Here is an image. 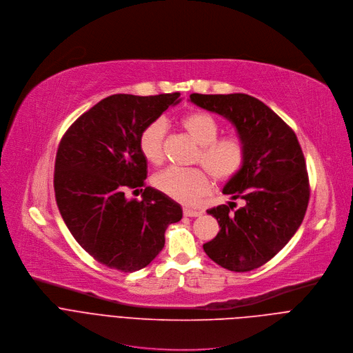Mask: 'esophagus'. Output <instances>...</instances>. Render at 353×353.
I'll return each instance as SVG.
<instances>
[{"mask_svg":"<svg viewBox=\"0 0 353 353\" xmlns=\"http://www.w3.org/2000/svg\"><path fill=\"white\" fill-rule=\"evenodd\" d=\"M183 216L185 217H200L201 216V211L190 210V208H183Z\"/></svg>","mask_w":353,"mask_h":353,"instance_id":"34e87169","label":"esophagus"}]
</instances>
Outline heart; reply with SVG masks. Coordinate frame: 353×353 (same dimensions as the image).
Instances as JSON below:
<instances>
[{
  "instance_id": "b5f03b06",
  "label": "heart",
  "mask_w": 353,
  "mask_h": 353,
  "mask_svg": "<svg viewBox=\"0 0 353 353\" xmlns=\"http://www.w3.org/2000/svg\"><path fill=\"white\" fill-rule=\"evenodd\" d=\"M185 132L200 146L194 163L200 164L214 181L227 182L243 167L246 146L239 134H220V123L207 112L196 111L181 119ZM167 123L159 118L149 122L139 136V148L143 157L153 165L164 160V137ZM154 186L168 197L182 203L193 204L210 189L207 174L200 168L182 170L170 167L154 178Z\"/></svg>"
}]
</instances>
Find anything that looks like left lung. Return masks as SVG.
Segmentation results:
<instances>
[{
	"instance_id": "8db88e82",
	"label": "left lung",
	"mask_w": 353,
	"mask_h": 353,
	"mask_svg": "<svg viewBox=\"0 0 353 353\" xmlns=\"http://www.w3.org/2000/svg\"><path fill=\"white\" fill-rule=\"evenodd\" d=\"M190 101L227 118L246 146L242 170L223 189L243 205L207 210L221 230L203 249L230 271H252L290 242L306 214L310 188L301 145L283 119L249 94L193 93Z\"/></svg>"
}]
</instances>
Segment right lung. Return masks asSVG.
<instances>
[{
	"mask_svg": "<svg viewBox=\"0 0 353 353\" xmlns=\"http://www.w3.org/2000/svg\"><path fill=\"white\" fill-rule=\"evenodd\" d=\"M179 96L112 94L61 139L54 171L59 213L77 242L110 268L133 272L150 264L164 248L167 227L182 219L181 205L150 186L142 201L125 196L148 176L140 133Z\"/></svg>",
	"mask_w": 353,
	"mask_h": 353,
	"instance_id": "right-lung-1",
	"label": "right lung"
}]
</instances>
